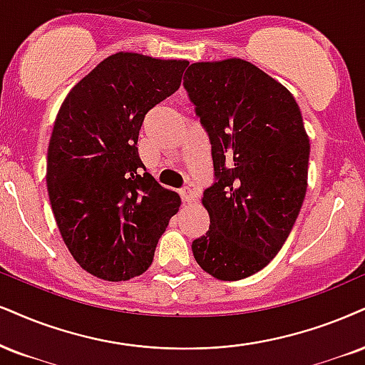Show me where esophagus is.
I'll return each mask as SVG.
<instances>
[{"instance_id":"obj_1","label":"esophagus","mask_w":365,"mask_h":365,"mask_svg":"<svg viewBox=\"0 0 365 365\" xmlns=\"http://www.w3.org/2000/svg\"><path fill=\"white\" fill-rule=\"evenodd\" d=\"M179 195H181V200L184 201V203H192L195 201V191L191 190V187H182L181 191H179Z\"/></svg>"}]
</instances>
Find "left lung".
Returning a JSON list of instances; mask_svg holds the SVG:
<instances>
[{
    "label": "left lung",
    "instance_id": "left-lung-1",
    "mask_svg": "<svg viewBox=\"0 0 365 365\" xmlns=\"http://www.w3.org/2000/svg\"><path fill=\"white\" fill-rule=\"evenodd\" d=\"M182 86L208 133L215 181L203 192L210 230L192 240L222 281L259 272L284 245L307 195L309 140L284 86L240 58L196 62Z\"/></svg>",
    "mask_w": 365,
    "mask_h": 365
}]
</instances>
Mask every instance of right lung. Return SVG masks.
Listing matches in <instances>:
<instances>
[{"mask_svg": "<svg viewBox=\"0 0 365 365\" xmlns=\"http://www.w3.org/2000/svg\"><path fill=\"white\" fill-rule=\"evenodd\" d=\"M187 61L118 52L71 89L53 125L47 190L67 249L84 271L128 281L150 267L181 205L145 173L138 132L181 86Z\"/></svg>", "mask_w": 365, "mask_h": 365, "instance_id": "1", "label": "right lung"}]
</instances>
